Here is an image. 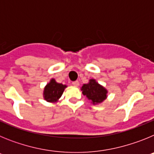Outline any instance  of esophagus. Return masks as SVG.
Instances as JSON below:
<instances>
[{
  "instance_id": "1",
  "label": "esophagus",
  "mask_w": 154,
  "mask_h": 154,
  "mask_svg": "<svg viewBox=\"0 0 154 154\" xmlns=\"http://www.w3.org/2000/svg\"><path fill=\"white\" fill-rule=\"evenodd\" d=\"M72 85H74V86H79V81H75V82H72Z\"/></svg>"
}]
</instances>
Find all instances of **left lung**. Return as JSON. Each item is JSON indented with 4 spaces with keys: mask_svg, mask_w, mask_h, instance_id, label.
<instances>
[{
    "mask_svg": "<svg viewBox=\"0 0 154 154\" xmlns=\"http://www.w3.org/2000/svg\"><path fill=\"white\" fill-rule=\"evenodd\" d=\"M81 90L82 94L88 98L92 104H99L107 97V90L103 85H99L95 79H90L89 83L84 84Z\"/></svg>",
    "mask_w": 154,
    "mask_h": 154,
    "instance_id": "left-lung-1",
    "label": "left lung"
}]
</instances>
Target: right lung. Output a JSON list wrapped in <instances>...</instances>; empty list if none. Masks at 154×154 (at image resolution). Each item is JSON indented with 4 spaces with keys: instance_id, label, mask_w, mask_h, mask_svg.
Listing matches in <instances>:
<instances>
[{
    "instance_id": "1",
    "label": "right lung",
    "mask_w": 154,
    "mask_h": 154,
    "mask_svg": "<svg viewBox=\"0 0 154 154\" xmlns=\"http://www.w3.org/2000/svg\"><path fill=\"white\" fill-rule=\"evenodd\" d=\"M66 87L67 86L65 85L58 83L54 79H51L45 87L43 92L44 99L49 103H56L62 96Z\"/></svg>"
}]
</instances>
